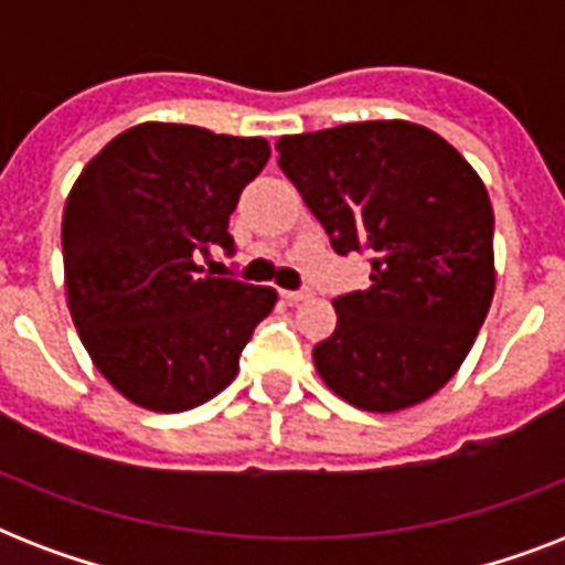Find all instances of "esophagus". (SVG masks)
I'll use <instances>...</instances> for the list:
<instances>
[{
	"label": "esophagus",
	"instance_id": "obj_1",
	"mask_svg": "<svg viewBox=\"0 0 565 565\" xmlns=\"http://www.w3.org/2000/svg\"><path fill=\"white\" fill-rule=\"evenodd\" d=\"M281 296L287 301H292V305H296V301H308L313 292H310L308 287H301V290H281Z\"/></svg>",
	"mask_w": 565,
	"mask_h": 565
}]
</instances>
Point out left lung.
Returning <instances> with one entry per match:
<instances>
[{
  "mask_svg": "<svg viewBox=\"0 0 565 565\" xmlns=\"http://www.w3.org/2000/svg\"><path fill=\"white\" fill-rule=\"evenodd\" d=\"M278 167L337 255H370V287L334 299L319 377L354 407L393 413L460 370L495 292L492 204L478 172L404 119L287 135Z\"/></svg>",
  "mask_w": 565,
  "mask_h": 565,
  "instance_id": "1",
  "label": "left lung"
}]
</instances>
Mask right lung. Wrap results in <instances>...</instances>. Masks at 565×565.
<instances>
[{
    "label": "right lung",
    "mask_w": 565,
    "mask_h": 565,
    "mask_svg": "<svg viewBox=\"0 0 565 565\" xmlns=\"http://www.w3.org/2000/svg\"><path fill=\"white\" fill-rule=\"evenodd\" d=\"M269 161L264 137L143 122L82 170L64 207L70 313L96 370L158 413L199 407L234 381L273 287L220 278L228 216Z\"/></svg>",
    "instance_id": "obj_1"
}]
</instances>
